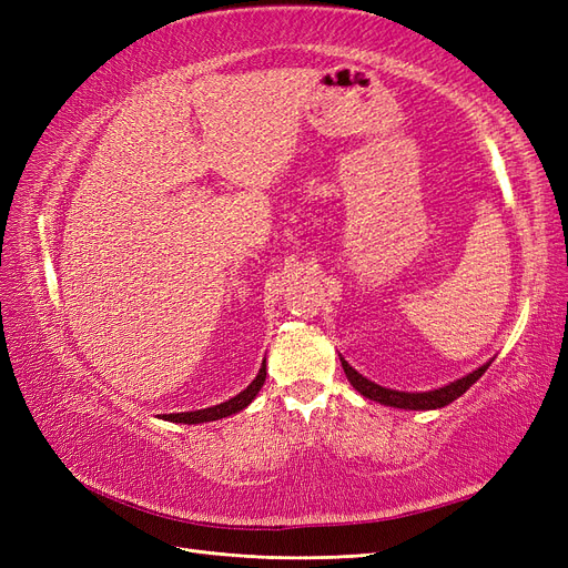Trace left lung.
<instances>
[{
    "instance_id": "left-lung-1",
    "label": "left lung",
    "mask_w": 568,
    "mask_h": 568,
    "mask_svg": "<svg viewBox=\"0 0 568 568\" xmlns=\"http://www.w3.org/2000/svg\"><path fill=\"white\" fill-rule=\"evenodd\" d=\"M342 368L346 373V379L352 382V387L371 400H377L382 406H389V408H404V410H436V408H444L448 404H453L455 398H460L474 382H477L486 371H488V363H484L481 368L471 371L469 375L455 379L450 384H444V387L432 389V392H398V389H387V387H379V384L371 382L368 377H363L358 371H354L349 363H346L342 356Z\"/></svg>"
}]
</instances>
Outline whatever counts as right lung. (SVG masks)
<instances>
[{
    "instance_id": "add662e5",
    "label": "right lung",
    "mask_w": 568,
    "mask_h": 568,
    "mask_svg": "<svg viewBox=\"0 0 568 568\" xmlns=\"http://www.w3.org/2000/svg\"><path fill=\"white\" fill-rule=\"evenodd\" d=\"M264 379H266V358L262 363L257 377L250 382V387H245L241 394H235L233 398L224 400V404L200 408V410H189V413H170V415H162V419H168V423H179V425H200V423H214V419L235 415V413L245 410L252 404L254 396H257L260 389L264 387Z\"/></svg>"
}]
</instances>
